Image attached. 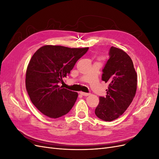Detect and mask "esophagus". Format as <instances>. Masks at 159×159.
<instances>
[{
	"label": "esophagus",
	"instance_id": "obj_1",
	"mask_svg": "<svg viewBox=\"0 0 159 159\" xmlns=\"http://www.w3.org/2000/svg\"><path fill=\"white\" fill-rule=\"evenodd\" d=\"M80 94H81V95H83V96H88V95H90V93H85V92H82V91H81V92H80Z\"/></svg>",
	"mask_w": 159,
	"mask_h": 159
}]
</instances>
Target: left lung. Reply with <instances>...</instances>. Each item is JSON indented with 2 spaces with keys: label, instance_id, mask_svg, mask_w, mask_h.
<instances>
[{
  "label": "left lung",
  "instance_id": "left-lung-1",
  "mask_svg": "<svg viewBox=\"0 0 159 159\" xmlns=\"http://www.w3.org/2000/svg\"><path fill=\"white\" fill-rule=\"evenodd\" d=\"M103 70L102 80L109 84L106 97H99L96 116L105 121L119 118L131 103L136 93L137 75L133 61L125 52L112 46Z\"/></svg>",
  "mask_w": 159,
  "mask_h": 159
}]
</instances>
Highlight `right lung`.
<instances>
[{"label": "right lung", "instance_id": "1", "mask_svg": "<svg viewBox=\"0 0 159 159\" xmlns=\"http://www.w3.org/2000/svg\"><path fill=\"white\" fill-rule=\"evenodd\" d=\"M89 48H71L45 45L38 49L29 61L26 74V88L32 103L41 113L56 119L68 113L78 94L60 87L76 61Z\"/></svg>", "mask_w": 159, "mask_h": 159}]
</instances>
